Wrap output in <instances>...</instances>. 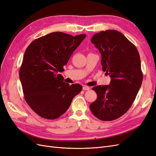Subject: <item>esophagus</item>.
Masks as SVG:
<instances>
[{"mask_svg": "<svg viewBox=\"0 0 156 156\" xmlns=\"http://www.w3.org/2000/svg\"><path fill=\"white\" fill-rule=\"evenodd\" d=\"M83 90H89L90 87H87L86 85H84L83 87Z\"/></svg>", "mask_w": 156, "mask_h": 156, "instance_id": "obj_1", "label": "esophagus"}]
</instances>
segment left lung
Listing matches in <instances>:
<instances>
[{
	"instance_id": "1",
	"label": "left lung",
	"mask_w": 156,
	"mask_h": 156,
	"mask_svg": "<svg viewBox=\"0 0 156 156\" xmlns=\"http://www.w3.org/2000/svg\"><path fill=\"white\" fill-rule=\"evenodd\" d=\"M91 41L101 53L102 70L111 79L108 85L92 88L98 98L90 108L98 119L114 120L129 110L142 84L140 56L135 45L117 30L97 33Z\"/></svg>"
}]
</instances>
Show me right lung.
<instances>
[{
  "mask_svg": "<svg viewBox=\"0 0 156 156\" xmlns=\"http://www.w3.org/2000/svg\"><path fill=\"white\" fill-rule=\"evenodd\" d=\"M86 34L73 36L52 32L31 42L20 69L25 100L36 114L45 119H58L68 110L73 98L82 90L79 84L63 81L64 66Z\"/></svg>",
  "mask_w": 156,
  "mask_h": 156,
  "instance_id": "right-lung-1",
  "label": "right lung"
}]
</instances>
